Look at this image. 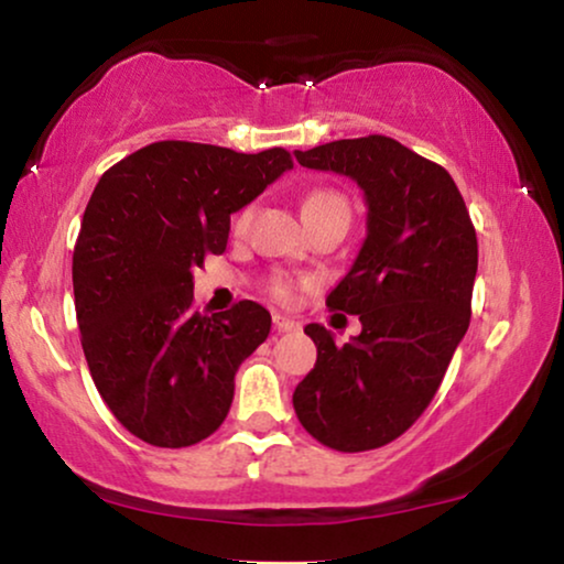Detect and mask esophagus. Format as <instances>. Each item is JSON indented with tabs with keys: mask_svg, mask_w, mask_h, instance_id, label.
<instances>
[{
	"mask_svg": "<svg viewBox=\"0 0 564 564\" xmlns=\"http://www.w3.org/2000/svg\"><path fill=\"white\" fill-rule=\"evenodd\" d=\"M273 325H275L278 333H296V329L302 327L296 319L286 317V314H273Z\"/></svg>",
	"mask_w": 564,
	"mask_h": 564,
	"instance_id": "esophagus-1",
	"label": "esophagus"
}]
</instances>
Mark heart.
I'll list each match as a JSON object with an SVG mask.
<instances>
[{
  "instance_id": "heart-1",
  "label": "heart",
  "mask_w": 564,
  "mask_h": 564,
  "mask_svg": "<svg viewBox=\"0 0 564 564\" xmlns=\"http://www.w3.org/2000/svg\"><path fill=\"white\" fill-rule=\"evenodd\" d=\"M337 206H348V200H345L340 193L312 191L304 198V216L327 212V208H337ZM250 216H252V208L239 212V216L235 219V231H245L247 224H250ZM270 294H273V299H278V302H289V299L294 296V281H289V278H273V281H270Z\"/></svg>"
}]
</instances>
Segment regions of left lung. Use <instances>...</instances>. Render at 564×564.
Returning <instances> with one entry per match:
<instances>
[{"instance_id": "obj_1", "label": "left lung", "mask_w": 564, "mask_h": 564, "mask_svg": "<svg viewBox=\"0 0 564 564\" xmlns=\"http://www.w3.org/2000/svg\"><path fill=\"white\" fill-rule=\"evenodd\" d=\"M294 154L356 180L369 206L364 247L327 296L364 329L337 348L322 325L304 327L317 364L294 410L319 444L371 452L400 438L444 381L471 317L477 231L452 175L400 141L371 133Z\"/></svg>"}]
</instances>
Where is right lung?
I'll use <instances>...</instances> for the list:
<instances>
[{
    "label": "right lung",
    "mask_w": 564,
    "mask_h": 564,
    "mask_svg": "<svg viewBox=\"0 0 564 564\" xmlns=\"http://www.w3.org/2000/svg\"><path fill=\"white\" fill-rule=\"evenodd\" d=\"M291 167L281 147L156 141L95 185L72 258L82 350L105 404L147 444L193 446L227 417L270 314L247 299L200 314L193 268L227 250L229 216Z\"/></svg>",
    "instance_id": "right-lung-1"
}]
</instances>
